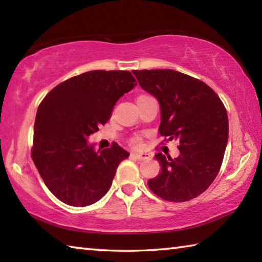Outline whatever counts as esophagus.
<instances>
[{
  "mask_svg": "<svg viewBox=\"0 0 262 262\" xmlns=\"http://www.w3.org/2000/svg\"><path fill=\"white\" fill-rule=\"evenodd\" d=\"M133 156H134L136 159H139V161L150 159V155L145 154V152H135V154H133Z\"/></svg>",
  "mask_w": 262,
  "mask_h": 262,
  "instance_id": "obj_1",
  "label": "esophagus"
}]
</instances>
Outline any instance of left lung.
Instances as JSON below:
<instances>
[{
    "label": "left lung",
    "instance_id": "left-lung-1",
    "mask_svg": "<svg viewBox=\"0 0 262 262\" xmlns=\"http://www.w3.org/2000/svg\"><path fill=\"white\" fill-rule=\"evenodd\" d=\"M140 86L158 100L159 134L177 140L180 155L162 152L161 165L148 186L159 198L185 202L199 196L219 173L229 139L228 113L214 90L199 79L172 69L133 70Z\"/></svg>",
    "mask_w": 262,
    "mask_h": 262
}]
</instances>
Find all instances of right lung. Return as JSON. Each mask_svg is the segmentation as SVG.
Wrapping results in <instances>:
<instances>
[{
  "mask_svg": "<svg viewBox=\"0 0 262 262\" xmlns=\"http://www.w3.org/2000/svg\"><path fill=\"white\" fill-rule=\"evenodd\" d=\"M136 85L126 70H92L59 84L39 105L32 159L48 189L66 205L90 206L108 192L129 152L118 144L96 150L88 139Z\"/></svg>",
  "mask_w": 262,
  "mask_h": 262,
  "instance_id": "1",
  "label": "right lung"
}]
</instances>
